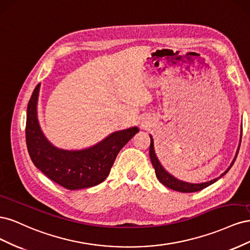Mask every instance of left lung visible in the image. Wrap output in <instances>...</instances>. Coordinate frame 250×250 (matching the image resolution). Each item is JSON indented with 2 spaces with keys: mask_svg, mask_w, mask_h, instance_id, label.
<instances>
[{
  "mask_svg": "<svg viewBox=\"0 0 250 250\" xmlns=\"http://www.w3.org/2000/svg\"><path fill=\"white\" fill-rule=\"evenodd\" d=\"M150 140H151V143H150V148H149V154H150V160H151V163H152L153 167H154V170H155V174H156V177L157 179L161 181V183L165 186L169 188H172V190L174 191H178V192H183V193H192V192H197V191H201L203 190V188H206L207 187L210 186L211 184L216 183V181L222 177L224 174H226L229 172V170L231 168V166L233 165L234 161H236L237 158V155L236 154V157L233 158V161L231 163V165L229 166V168L226 170L222 175L220 177L218 178H215L213 180L210 181H208V183H203V184H188V183H185V181H181V180H178L176 179L175 177H173L171 174H169L167 171H166L163 167L162 165L160 164V162H158L157 157L155 155V152H154V147H153V140L152 138L150 137ZM239 152V151H238Z\"/></svg>",
  "mask_w": 250,
  "mask_h": 250,
  "instance_id": "obj_1",
  "label": "left lung"
}]
</instances>
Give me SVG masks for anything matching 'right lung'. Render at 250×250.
<instances>
[{"label":"right lung","instance_id":"add662e5","mask_svg":"<svg viewBox=\"0 0 250 250\" xmlns=\"http://www.w3.org/2000/svg\"><path fill=\"white\" fill-rule=\"evenodd\" d=\"M40 83L27 107L26 144L31 161L44 175L67 190H79L106 179L120 150L139 132L138 127L113 132L88 149L69 151L52 145L42 134L36 117Z\"/></svg>","mask_w":250,"mask_h":250}]
</instances>
